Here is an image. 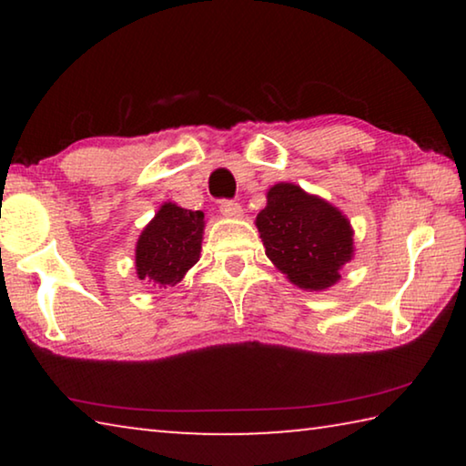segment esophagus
<instances>
[{"mask_svg":"<svg viewBox=\"0 0 466 466\" xmlns=\"http://www.w3.org/2000/svg\"><path fill=\"white\" fill-rule=\"evenodd\" d=\"M219 211H222L224 218H230V219L242 218V208H240L238 203H234V201H222V203H219Z\"/></svg>","mask_w":466,"mask_h":466,"instance_id":"obj_1","label":"esophagus"}]
</instances>
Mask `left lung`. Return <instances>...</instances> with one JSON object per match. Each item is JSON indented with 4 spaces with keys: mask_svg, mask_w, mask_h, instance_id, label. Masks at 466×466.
I'll list each match as a JSON object with an SVG mask.
<instances>
[{
    "mask_svg": "<svg viewBox=\"0 0 466 466\" xmlns=\"http://www.w3.org/2000/svg\"><path fill=\"white\" fill-rule=\"evenodd\" d=\"M255 224L265 255L299 289L333 288L356 255L353 228L343 211L294 183L267 191Z\"/></svg>",
    "mask_w": 466,
    "mask_h": 466,
    "instance_id": "8db88e82",
    "label": "left lung"
}]
</instances>
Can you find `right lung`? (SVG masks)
Listing matches in <instances>:
<instances>
[{
  "label": "right lung",
  "instance_id": "1",
  "mask_svg": "<svg viewBox=\"0 0 466 466\" xmlns=\"http://www.w3.org/2000/svg\"><path fill=\"white\" fill-rule=\"evenodd\" d=\"M203 211L185 209L175 201L160 205L136 244V275L146 286L172 288L199 261Z\"/></svg>",
  "mask_w": 466,
  "mask_h": 466
}]
</instances>
